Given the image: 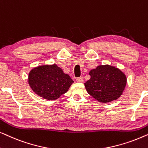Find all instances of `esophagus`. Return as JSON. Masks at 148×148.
<instances>
[{"mask_svg": "<svg viewBox=\"0 0 148 148\" xmlns=\"http://www.w3.org/2000/svg\"><path fill=\"white\" fill-rule=\"evenodd\" d=\"M76 81L77 82H84V77H79L76 78Z\"/></svg>", "mask_w": 148, "mask_h": 148, "instance_id": "1", "label": "esophagus"}]
</instances>
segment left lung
I'll return each instance as SVG.
<instances>
[{"mask_svg":"<svg viewBox=\"0 0 148 148\" xmlns=\"http://www.w3.org/2000/svg\"><path fill=\"white\" fill-rule=\"evenodd\" d=\"M91 78L85 83L87 92L98 102H109L123 94L127 77L120 69L110 65H100L90 71Z\"/></svg>","mask_w":148,"mask_h":148,"instance_id":"obj_1","label":"left lung"}]
</instances>
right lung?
<instances>
[{"instance_id": "add662e5", "label": "right lung", "mask_w": 148, "mask_h": 148, "mask_svg": "<svg viewBox=\"0 0 148 148\" xmlns=\"http://www.w3.org/2000/svg\"><path fill=\"white\" fill-rule=\"evenodd\" d=\"M28 82L32 90L47 100H56L67 92L73 81L56 64L34 68L29 73Z\"/></svg>"}]
</instances>
